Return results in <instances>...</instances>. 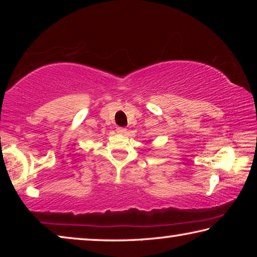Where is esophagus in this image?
Returning a JSON list of instances; mask_svg holds the SVG:
<instances>
[{
    "mask_svg": "<svg viewBox=\"0 0 257 257\" xmlns=\"http://www.w3.org/2000/svg\"><path fill=\"white\" fill-rule=\"evenodd\" d=\"M116 133L120 134V135H124L127 133V129L125 128H116Z\"/></svg>",
    "mask_w": 257,
    "mask_h": 257,
    "instance_id": "obj_1",
    "label": "esophagus"
}]
</instances>
